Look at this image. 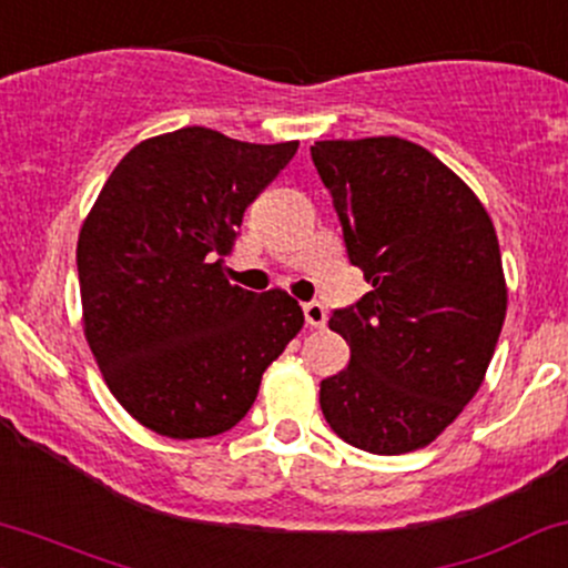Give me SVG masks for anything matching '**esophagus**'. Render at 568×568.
I'll use <instances>...</instances> for the list:
<instances>
[{"instance_id":"esophagus-1","label":"esophagus","mask_w":568,"mask_h":568,"mask_svg":"<svg viewBox=\"0 0 568 568\" xmlns=\"http://www.w3.org/2000/svg\"><path fill=\"white\" fill-rule=\"evenodd\" d=\"M302 310H304V321H307L310 328H323V326H326L328 315H326V307H323L321 302H304Z\"/></svg>"}]
</instances>
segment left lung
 Returning a JSON list of instances; mask_svg holds the SVG:
<instances>
[{"mask_svg": "<svg viewBox=\"0 0 568 568\" xmlns=\"http://www.w3.org/2000/svg\"><path fill=\"white\" fill-rule=\"evenodd\" d=\"M310 153L347 258L372 283L328 321L351 364L321 383L323 417L358 450L402 456L456 420L494 358L507 315L494 223L458 174L402 136Z\"/></svg>", "mask_w": 568, "mask_h": 568, "instance_id": "1", "label": "left lung"}]
</instances>
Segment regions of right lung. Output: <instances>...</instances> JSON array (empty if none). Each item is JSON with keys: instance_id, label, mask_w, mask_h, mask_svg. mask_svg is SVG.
Here are the masks:
<instances>
[{"instance_id": "right-lung-1", "label": "right lung", "mask_w": 568, "mask_h": 568, "mask_svg": "<svg viewBox=\"0 0 568 568\" xmlns=\"http://www.w3.org/2000/svg\"><path fill=\"white\" fill-rule=\"evenodd\" d=\"M296 148L204 126L153 136L123 155L85 217V339L112 396L151 432L202 439L234 428L302 332L285 291L253 294L223 277L247 204Z\"/></svg>"}]
</instances>
